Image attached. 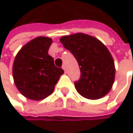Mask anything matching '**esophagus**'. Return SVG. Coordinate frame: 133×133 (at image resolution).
I'll list each match as a JSON object with an SVG mask.
<instances>
[{"instance_id": "34e87169", "label": "esophagus", "mask_w": 133, "mask_h": 133, "mask_svg": "<svg viewBox=\"0 0 133 133\" xmlns=\"http://www.w3.org/2000/svg\"><path fill=\"white\" fill-rule=\"evenodd\" d=\"M62 68H63V70H64L65 73H66V72H67V68H66V66H65V65H64L62 66Z\"/></svg>"}]
</instances>
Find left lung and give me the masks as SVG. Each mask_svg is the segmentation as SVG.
Returning a JSON list of instances; mask_svg holds the SVG:
<instances>
[{
  "instance_id": "8db88e82",
  "label": "left lung",
  "mask_w": 133,
  "mask_h": 133,
  "mask_svg": "<svg viewBox=\"0 0 133 133\" xmlns=\"http://www.w3.org/2000/svg\"><path fill=\"white\" fill-rule=\"evenodd\" d=\"M60 41L79 65L81 77L75 82L77 92L89 99L107 95L114 83L116 68L106 46L96 38L83 33L63 36Z\"/></svg>"
}]
</instances>
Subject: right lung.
<instances>
[{"instance_id": "add662e5", "label": "right lung", "mask_w": 133, "mask_h": 133, "mask_svg": "<svg viewBox=\"0 0 133 133\" xmlns=\"http://www.w3.org/2000/svg\"><path fill=\"white\" fill-rule=\"evenodd\" d=\"M52 39L38 37L25 45L17 54L13 64L14 84L24 97L41 100L53 92L55 85L64 73L54 64L48 55Z\"/></svg>"}]
</instances>
